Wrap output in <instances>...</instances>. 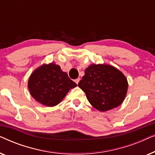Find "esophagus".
Returning <instances> with one entry per match:
<instances>
[{"instance_id":"1","label":"esophagus","mask_w":155,"mask_h":155,"mask_svg":"<svg viewBox=\"0 0 155 155\" xmlns=\"http://www.w3.org/2000/svg\"><path fill=\"white\" fill-rule=\"evenodd\" d=\"M79 81H80V78H77V79H75V83L76 84H78V82H79Z\"/></svg>"}]
</instances>
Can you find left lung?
<instances>
[{"label":"left lung","instance_id":"obj_1","mask_svg":"<svg viewBox=\"0 0 155 155\" xmlns=\"http://www.w3.org/2000/svg\"><path fill=\"white\" fill-rule=\"evenodd\" d=\"M89 102L95 109L106 111L117 107L124 100L127 79L120 71L111 65H90L78 83Z\"/></svg>","mask_w":155,"mask_h":155}]
</instances>
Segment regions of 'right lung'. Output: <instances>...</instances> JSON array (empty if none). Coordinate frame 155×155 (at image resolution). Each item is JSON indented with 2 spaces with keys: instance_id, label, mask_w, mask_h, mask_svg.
<instances>
[{
  "instance_id": "obj_1",
  "label": "right lung",
  "mask_w": 155,
  "mask_h": 155,
  "mask_svg": "<svg viewBox=\"0 0 155 155\" xmlns=\"http://www.w3.org/2000/svg\"><path fill=\"white\" fill-rule=\"evenodd\" d=\"M77 84L55 63L44 64L33 72L28 81L31 96L41 104L54 107Z\"/></svg>"
}]
</instances>
